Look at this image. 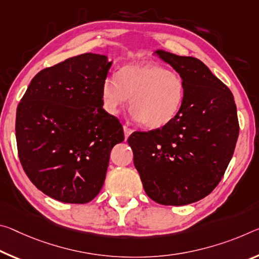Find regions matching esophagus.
Instances as JSON below:
<instances>
[{
    "label": "esophagus",
    "instance_id": "obj_1",
    "mask_svg": "<svg viewBox=\"0 0 259 259\" xmlns=\"http://www.w3.org/2000/svg\"><path fill=\"white\" fill-rule=\"evenodd\" d=\"M123 131H124V136H125V139L128 138L131 134H133V129H130L129 126H126V125H123Z\"/></svg>",
    "mask_w": 259,
    "mask_h": 259
}]
</instances>
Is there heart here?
Returning a JSON list of instances; mask_svg holds the SVG:
<instances>
[{"label": "heart", "mask_w": 259, "mask_h": 259, "mask_svg": "<svg viewBox=\"0 0 259 259\" xmlns=\"http://www.w3.org/2000/svg\"><path fill=\"white\" fill-rule=\"evenodd\" d=\"M131 115L150 129H160L178 116L186 99L182 77L152 62L129 64L102 84V104L116 115L129 102Z\"/></svg>", "instance_id": "obj_1"}]
</instances>
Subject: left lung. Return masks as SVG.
I'll return each instance as SVG.
<instances>
[{"instance_id": "8db88e82", "label": "left lung", "mask_w": 259, "mask_h": 259, "mask_svg": "<svg viewBox=\"0 0 259 259\" xmlns=\"http://www.w3.org/2000/svg\"><path fill=\"white\" fill-rule=\"evenodd\" d=\"M186 85L178 116L163 128L128 138L146 195L161 205L181 206L211 194L225 174L239 137L236 105L229 89L202 61L161 49Z\"/></svg>"}]
</instances>
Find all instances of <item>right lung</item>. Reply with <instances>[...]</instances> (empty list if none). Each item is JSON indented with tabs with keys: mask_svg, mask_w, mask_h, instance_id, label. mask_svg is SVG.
I'll return each instance as SVG.
<instances>
[{
	"mask_svg": "<svg viewBox=\"0 0 259 259\" xmlns=\"http://www.w3.org/2000/svg\"><path fill=\"white\" fill-rule=\"evenodd\" d=\"M113 61L86 53L36 73L16 114L20 163L31 182L62 203L85 204L104 186L122 124L102 108Z\"/></svg>",
	"mask_w": 259,
	"mask_h": 259,
	"instance_id": "obj_1",
	"label": "right lung"
}]
</instances>
